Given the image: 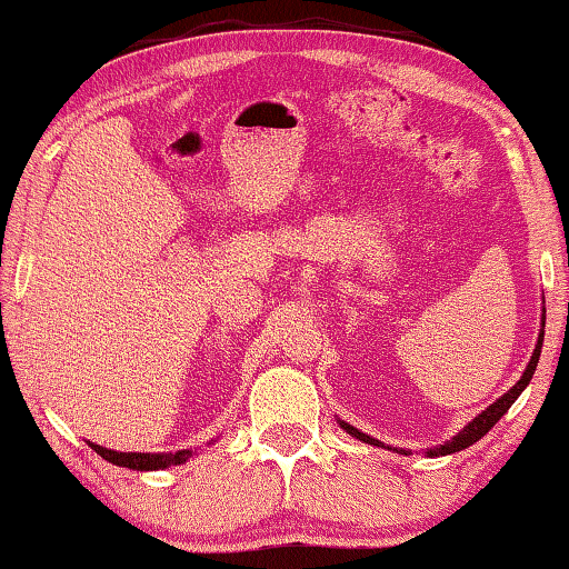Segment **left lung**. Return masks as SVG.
I'll list each match as a JSON object with an SVG mask.
<instances>
[{
  "mask_svg": "<svg viewBox=\"0 0 569 569\" xmlns=\"http://www.w3.org/2000/svg\"><path fill=\"white\" fill-rule=\"evenodd\" d=\"M542 341H545V309H542V329H539V337H537L535 351H531V359H529V365H527L525 372H521L519 382L513 385L511 390L503 392L499 400L491 402L489 408H486L483 412L476 415V418H473L471 422H468V426H463L461 430H458L453 438L446 440V443H440V446H432V448H428V450H426V456H428V458H436V456H450V453H458V450H463V448H468V446H473L476 440H481V438L486 436V432H489V430L496 426V422H499V420L503 418V415H507V410L511 408L513 402H517L519 395L527 390V385L531 382V377H535V369H537V362H539V355H542ZM337 422H339V428H341V430L349 432L351 438L362 440V443H367V446L387 448V450H392V453L410 456V450H405V448H392V446H385L382 440H377V438H372V436H367V432L357 430L355 426H349L347 420H339V418H337Z\"/></svg>",
  "mask_w": 569,
  "mask_h": 569,
  "instance_id": "left-lung-1",
  "label": "left lung"
}]
</instances>
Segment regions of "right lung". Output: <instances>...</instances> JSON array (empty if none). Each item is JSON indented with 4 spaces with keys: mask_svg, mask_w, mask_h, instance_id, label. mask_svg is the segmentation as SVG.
<instances>
[{
    "mask_svg": "<svg viewBox=\"0 0 569 569\" xmlns=\"http://www.w3.org/2000/svg\"><path fill=\"white\" fill-rule=\"evenodd\" d=\"M86 443L93 448L98 456L106 458L108 463L121 466V468H131V471H164V468H169V466L187 463L189 458L197 453V450H192V448L177 450V453H121V450L96 446V443H90V440H86ZM212 443H214V440H210L207 446H212Z\"/></svg>",
    "mask_w": 569,
    "mask_h": 569,
    "instance_id": "add662e5",
    "label": "right lung"
}]
</instances>
